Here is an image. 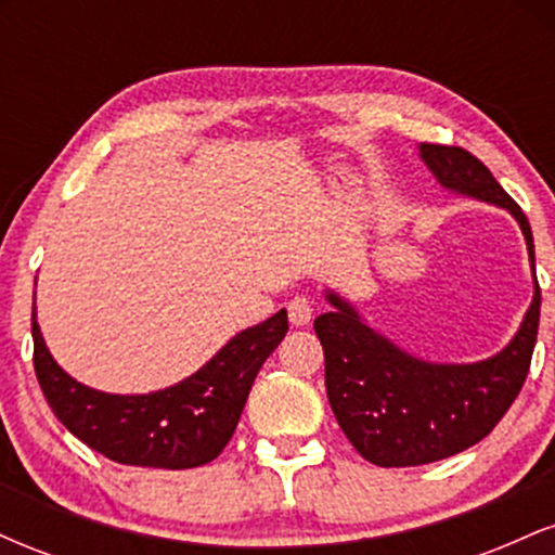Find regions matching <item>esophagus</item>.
<instances>
[{"instance_id": "34e87169", "label": "esophagus", "mask_w": 555, "mask_h": 555, "mask_svg": "<svg viewBox=\"0 0 555 555\" xmlns=\"http://www.w3.org/2000/svg\"><path fill=\"white\" fill-rule=\"evenodd\" d=\"M286 313H289L292 326H308L313 318V302L308 295H295L286 302Z\"/></svg>"}]
</instances>
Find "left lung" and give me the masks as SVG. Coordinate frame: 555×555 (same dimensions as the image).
<instances>
[{
  "label": "left lung",
  "mask_w": 555,
  "mask_h": 555,
  "mask_svg": "<svg viewBox=\"0 0 555 555\" xmlns=\"http://www.w3.org/2000/svg\"><path fill=\"white\" fill-rule=\"evenodd\" d=\"M443 188L508 208L525 232L530 221L480 158L460 145H420ZM336 310L315 318L326 358V393L336 423L360 456L378 467H417L454 456L488 436L519 397L530 373L540 323V284L519 334L495 358L475 365H433L410 358L328 295Z\"/></svg>",
  "instance_id": "1"
}]
</instances>
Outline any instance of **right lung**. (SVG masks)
<instances>
[{
  "mask_svg": "<svg viewBox=\"0 0 555 555\" xmlns=\"http://www.w3.org/2000/svg\"><path fill=\"white\" fill-rule=\"evenodd\" d=\"M30 331L38 386L75 438L119 464L190 469L214 462L224 451L253 380L289 331V321L286 310H279L234 336L182 384L145 397H117L78 384L52 360L36 318Z\"/></svg>",
  "mask_w": 555,
  "mask_h": 555,
  "instance_id": "add662e5",
  "label": "right lung"
}]
</instances>
